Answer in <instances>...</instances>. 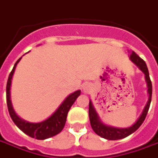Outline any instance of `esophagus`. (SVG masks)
Listing matches in <instances>:
<instances>
[{
  "instance_id": "esophagus-1",
  "label": "esophagus",
  "mask_w": 158,
  "mask_h": 158,
  "mask_svg": "<svg viewBox=\"0 0 158 158\" xmlns=\"http://www.w3.org/2000/svg\"><path fill=\"white\" fill-rule=\"evenodd\" d=\"M83 89H84L85 92H89V90H90V85H89V84H85L84 85V87H83Z\"/></svg>"
}]
</instances>
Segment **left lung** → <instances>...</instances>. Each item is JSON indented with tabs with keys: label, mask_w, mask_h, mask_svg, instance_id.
<instances>
[{
	"label": "left lung",
	"mask_w": 158,
	"mask_h": 158,
	"mask_svg": "<svg viewBox=\"0 0 158 158\" xmlns=\"http://www.w3.org/2000/svg\"><path fill=\"white\" fill-rule=\"evenodd\" d=\"M130 59L145 73L146 82H147V86H148V93H149V100H148V102L146 103V106H145V108L143 110L141 115L139 116V118L136 121L135 123L131 126V127L126 128V129H118V128H113V127H110V126L104 125L100 121L99 118L97 116V113H96V112L94 109V106H92V103L89 101V117L91 128H92L94 132L96 133V135H98L102 137L104 139H109V140H116V139H123V138L129 136V135L133 134L135 131H136L137 129H139V126L142 124L144 120L146 118L147 113H148V110H149L150 105H151V102H152V81H151V79H150L149 72H148V69H147L146 62H145V61L143 59L140 58L135 52H132L131 55H130Z\"/></svg>",
	"instance_id": "obj_1"
}]
</instances>
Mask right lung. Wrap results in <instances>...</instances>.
Wrapping results in <instances>:
<instances>
[{"label": "right lung", "instance_id": "right-lung-1", "mask_svg": "<svg viewBox=\"0 0 158 158\" xmlns=\"http://www.w3.org/2000/svg\"><path fill=\"white\" fill-rule=\"evenodd\" d=\"M20 58L14 64L13 69L9 74L8 79H7V84H6V104H7V108L10 116L12 118V121L14 122L16 125L19 127V129L22 130L23 132L25 133L32 138H35L37 139H45L51 138L52 136L57 135L61 132L62 129L64 128L67 120L68 113L71 108L72 105L74 103L78 96L80 95V90H77L75 92L72 93L66 98L63 102L60 105L57 110L55 113L52 114L49 118L45 121L37 123H29L24 121L19 118L14 112L12 108V102L10 99V89H11V83H12V75L15 71L16 66L20 61Z\"/></svg>", "mask_w": 158, "mask_h": 158}]
</instances>
